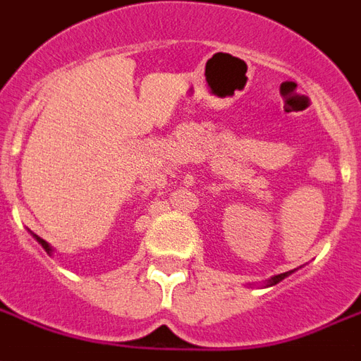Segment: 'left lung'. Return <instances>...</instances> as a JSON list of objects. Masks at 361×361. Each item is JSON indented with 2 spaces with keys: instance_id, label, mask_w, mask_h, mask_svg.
<instances>
[{
  "instance_id": "1",
  "label": "left lung",
  "mask_w": 361,
  "mask_h": 361,
  "mask_svg": "<svg viewBox=\"0 0 361 361\" xmlns=\"http://www.w3.org/2000/svg\"><path fill=\"white\" fill-rule=\"evenodd\" d=\"M289 274H291V272H283V274H278V276H274L272 280L268 281V283H270V286H276V283H280V281L283 280V278H287V276H289Z\"/></svg>"
}]
</instances>
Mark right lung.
<instances>
[{
    "label": "right lung",
    "instance_id": "1",
    "mask_svg": "<svg viewBox=\"0 0 361 361\" xmlns=\"http://www.w3.org/2000/svg\"><path fill=\"white\" fill-rule=\"evenodd\" d=\"M36 240H37V242H39V243H42V247L45 249L47 253H51V247H49V243L45 242V240H42V238H37V235H36Z\"/></svg>",
    "mask_w": 361,
    "mask_h": 361
}]
</instances>
